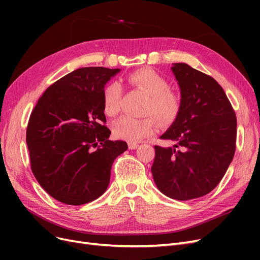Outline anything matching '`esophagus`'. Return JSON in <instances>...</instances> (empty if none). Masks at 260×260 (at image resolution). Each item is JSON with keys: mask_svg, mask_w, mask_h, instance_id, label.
I'll return each instance as SVG.
<instances>
[{"mask_svg": "<svg viewBox=\"0 0 260 260\" xmlns=\"http://www.w3.org/2000/svg\"><path fill=\"white\" fill-rule=\"evenodd\" d=\"M138 146H139V144L136 143V142H129V143H128V147H129L130 149H136Z\"/></svg>", "mask_w": 260, "mask_h": 260, "instance_id": "obj_1", "label": "esophagus"}]
</instances>
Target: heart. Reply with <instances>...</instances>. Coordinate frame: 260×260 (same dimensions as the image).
<instances>
[{
    "label": "heart",
    "mask_w": 260,
    "mask_h": 260,
    "mask_svg": "<svg viewBox=\"0 0 260 260\" xmlns=\"http://www.w3.org/2000/svg\"><path fill=\"white\" fill-rule=\"evenodd\" d=\"M128 83L137 90L148 95L145 106L146 115H154L161 124L174 122L181 111V100L178 94L169 90V82L166 78L151 68H142L128 75ZM122 98L121 84L112 81L103 90V108L107 117H115L120 111ZM113 135L117 139L135 142L155 132V122L152 117L137 119L132 117H122L113 123Z\"/></svg>",
    "instance_id": "obj_1"
}]
</instances>
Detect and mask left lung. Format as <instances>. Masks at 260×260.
I'll return each instance as SVG.
<instances>
[{
	"label": "left lung",
	"mask_w": 260,
	"mask_h": 260,
	"mask_svg": "<svg viewBox=\"0 0 260 260\" xmlns=\"http://www.w3.org/2000/svg\"><path fill=\"white\" fill-rule=\"evenodd\" d=\"M181 92V111L160 137L172 147L155 145L151 168L156 186L170 199L202 198L218 185L231 164L237 117L214 78L184 62L171 67Z\"/></svg>",
	"instance_id": "left-lung-1"
}]
</instances>
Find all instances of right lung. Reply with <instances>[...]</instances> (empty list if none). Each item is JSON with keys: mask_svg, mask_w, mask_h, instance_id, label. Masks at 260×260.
<instances>
[{"mask_svg": "<svg viewBox=\"0 0 260 260\" xmlns=\"http://www.w3.org/2000/svg\"><path fill=\"white\" fill-rule=\"evenodd\" d=\"M120 69L84 67L49 86L27 127L31 170L45 192L67 205H82L103 194L117 156L128 149L111 141L105 127L103 90Z\"/></svg>", "mask_w": 260, "mask_h": 260, "instance_id": "1", "label": "right lung"}]
</instances>
